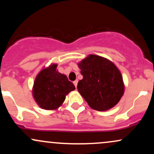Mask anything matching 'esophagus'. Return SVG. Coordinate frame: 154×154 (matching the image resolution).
<instances>
[{
    "mask_svg": "<svg viewBox=\"0 0 154 154\" xmlns=\"http://www.w3.org/2000/svg\"><path fill=\"white\" fill-rule=\"evenodd\" d=\"M74 85H75V88H77V83H78V80H75V81H74Z\"/></svg>",
    "mask_w": 154,
    "mask_h": 154,
    "instance_id": "obj_1",
    "label": "esophagus"
}]
</instances>
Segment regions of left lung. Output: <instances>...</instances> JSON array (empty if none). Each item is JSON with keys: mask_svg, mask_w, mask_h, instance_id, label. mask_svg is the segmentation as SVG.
I'll return each instance as SVG.
<instances>
[{"mask_svg": "<svg viewBox=\"0 0 154 154\" xmlns=\"http://www.w3.org/2000/svg\"><path fill=\"white\" fill-rule=\"evenodd\" d=\"M83 78L77 90L90 107L99 111L116 106L125 92L119 69L110 60L91 54L77 63Z\"/></svg>", "mask_w": 154, "mask_h": 154, "instance_id": "8db88e82", "label": "left lung"}]
</instances>
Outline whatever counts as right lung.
I'll use <instances>...</instances> for the list:
<instances>
[{
    "label": "right lung",
    "instance_id": "1",
    "mask_svg": "<svg viewBox=\"0 0 154 154\" xmlns=\"http://www.w3.org/2000/svg\"><path fill=\"white\" fill-rule=\"evenodd\" d=\"M57 66L52 63L43 68L36 76L33 85V98L39 106L45 110L59 109L66 95L75 90L66 76L58 72Z\"/></svg>",
    "mask_w": 154,
    "mask_h": 154
}]
</instances>
